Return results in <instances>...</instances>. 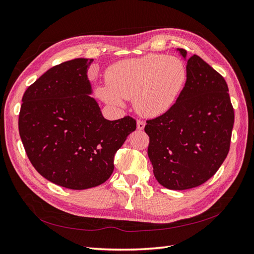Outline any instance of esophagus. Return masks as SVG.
<instances>
[{"label":"esophagus","mask_w":254,"mask_h":254,"mask_svg":"<svg viewBox=\"0 0 254 254\" xmlns=\"http://www.w3.org/2000/svg\"><path fill=\"white\" fill-rule=\"evenodd\" d=\"M144 127H145V123H144V122L141 121V120L136 121V128H138L139 130H143Z\"/></svg>","instance_id":"obj_1"}]
</instances>
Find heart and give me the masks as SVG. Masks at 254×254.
Here are the masks:
<instances>
[{
    "mask_svg": "<svg viewBox=\"0 0 254 254\" xmlns=\"http://www.w3.org/2000/svg\"><path fill=\"white\" fill-rule=\"evenodd\" d=\"M186 79V66L180 59L150 53L109 67L106 72L108 86L99 87L97 93L101 99L114 106H121L122 98H133L136 111L156 118L173 107Z\"/></svg>",
    "mask_w": 254,
    "mask_h": 254,
    "instance_id": "b5f03b06",
    "label": "heart"
}]
</instances>
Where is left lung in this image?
I'll return each mask as SVG.
<instances>
[{"label": "left lung", "instance_id": "1", "mask_svg": "<svg viewBox=\"0 0 254 254\" xmlns=\"http://www.w3.org/2000/svg\"><path fill=\"white\" fill-rule=\"evenodd\" d=\"M178 50L186 58V50ZM186 69V83L173 107L147 120L144 128L154 175L171 190L197 187L215 175L228 156L234 126L224 78L195 54Z\"/></svg>", "mask_w": 254, "mask_h": 254}]
</instances>
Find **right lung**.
Here are the masks:
<instances>
[{"mask_svg":"<svg viewBox=\"0 0 254 254\" xmlns=\"http://www.w3.org/2000/svg\"><path fill=\"white\" fill-rule=\"evenodd\" d=\"M94 60L74 59L50 68L26 88L19 133L33 167L68 189L99 186L111 176L114 155L134 131L131 116L108 121L91 94Z\"/></svg>","mask_w":254,"mask_h":254,"instance_id":"add662e5","label":"right lung"}]
</instances>
